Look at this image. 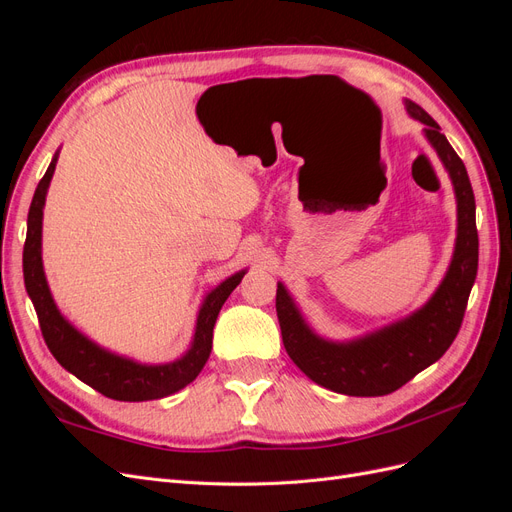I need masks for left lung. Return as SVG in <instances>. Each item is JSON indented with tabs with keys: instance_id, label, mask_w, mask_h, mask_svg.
<instances>
[{
	"instance_id": "8db88e82",
	"label": "left lung",
	"mask_w": 512,
	"mask_h": 512,
	"mask_svg": "<svg viewBox=\"0 0 512 512\" xmlns=\"http://www.w3.org/2000/svg\"><path fill=\"white\" fill-rule=\"evenodd\" d=\"M414 119L425 123L429 143L451 173L457 194V245L444 282L431 301L410 318L391 324L352 344H331L307 329L292 305L288 292L277 284L275 309L280 320L284 348L303 374L342 395L378 397L389 395L410 382L418 371L451 348L466 314L470 290L478 271L476 203L466 164L446 141L440 126L421 106L408 102Z\"/></svg>"
}]
</instances>
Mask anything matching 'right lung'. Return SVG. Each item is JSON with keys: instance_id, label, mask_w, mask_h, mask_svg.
Masks as SVG:
<instances>
[{"instance_id": "add662e5", "label": "right lung", "mask_w": 512, "mask_h": 512, "mask_svg": "<svg viewBox=\"0 0 512 512\" xmlns=\"http://www.w3.org/2000/svg\"><path fill=\"white\" fill-rule=\"evenodd\" d=\"M57 156L46 168L44 177L40 179L32 207L27 215V237L23 247V277L29 299H32L40 331L46 346L57 359V363L68 369L91 389H96L104 397H111L117 401H149V399H162L166 395H173L188 386L196 376L203 371L205 363L209 361L211 344H213V327L218 320L220 309L224 301L230 297L241 280L243 271L228 277L215 288L203 309L198 314L196 322V335L190 352L183 359L168 363V365H138L128 359H121L111 352L98 348L85 339L79 331L72 329L70 324L61 318L57 307L51 299L49 286L44 280L42 271V258H40V237H42V207L46 198V188H49L53 170H55Z\"/></svg>"}]
</instances>
